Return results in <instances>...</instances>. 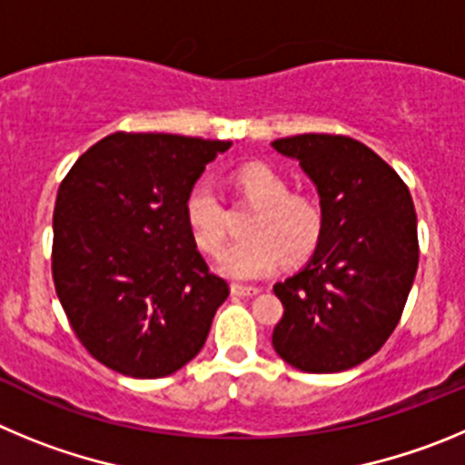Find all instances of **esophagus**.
<instances>
[{
  "label": "esophagus",
  "mask_w": 465,
  "mask_h": 465,
  "mask_svg": "<svg viewBox=\"0 0 465 465\" xmlns=\"http://www.w3.org/2000/svg\"><path fill=\"white\" fill-rule=\"evenodd\" d=\"M232 294L233 296H257V287H242V284H232Z\"/></svg>",
  "instance_id": "34e87169"
}]
</instances>
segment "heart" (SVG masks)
<instances>
[{"mask_svg":"<svg viewBox=\"0 0 465 465\" xmlns=\"http://www.w3.org/2000/svg\"><path fill=\"white\" fill-rule=\"evenodd\" d=\"M233 183L242 199L257 206V211L245 223L248 238L224 252L220 262L223 273L248 282L275 271L282 257L287 262H301L315 252L324 227L315 199L301 192H290V181L262 162L238 169ZM183 215L196 248L208 257L223 252L229 236L227 211L211 183L199 181L190 187Z\"/></svg>","mask_w":465,"mask_h":465,"instance_id":"heart-1","label":"heart"}]
</instances>
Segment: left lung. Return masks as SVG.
I'll return each mask as SVG.
<instances>
[{
    "label": "left lung",
    "mask_w": 465,
    "mask_h": 465,
    "mask_svg": "<svg viewBox=\"0 0 465 465\" xmlns=\"http://www.w3.org/2000/svg\"><path fill=\"white\" fill-rule=\"evenodd\" d=\"M317 185L322 238L296 275L275 282V352L305 373H341L394 333L420 263L408 185L368 145L341 134L273 141Z\"/></svg>",
    "instance_id": "1"
}]
</instances>
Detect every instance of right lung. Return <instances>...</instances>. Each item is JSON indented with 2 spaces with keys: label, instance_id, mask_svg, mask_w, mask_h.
<instances>
[{
  "label": "right lung",
  "instance_id": "add662e5",
  "mask_svg": "<svg viewBox=\"0 0 465 465\" xmlns=\"http://www.w3.org/2000/svg\"><path fill=\"white\" fill-rule=\"evenodd\" d=\"M229 141L115 132L57 190L53 280L92 357L129 378L175 373L199 354L227 280L211 273L183 215Z\"/></svg>",
  "mask_w": 465,
  "mask_h": 465
}]
</instances>
